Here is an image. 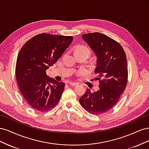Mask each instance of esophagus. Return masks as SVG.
I'll return each mask as SVG.
<instances>
[{
    "label": "esophagus",
    "mask_w": 149,
    "mask_h": 149,
    "mask_svg": "<svg viewBox=\"0 0 149 149\" xmlns=\"http://www.w3.org/2000/svg\"><path fill=\"white\" fill-rule=\"evenodd\" d=\"M68 84L70 86H77L78 84L76 83H72V82H70L68 83Z\"/></svg>",
    "instance_id": "34e87169"
}]
</instances>
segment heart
I'll list each match as a JSON object with an SVG mask.
<instances>
[{
    "mask_svg": "<svg viewBox=\"0 0 149 149\" xmlns=\"http://www.w3.org/2000/svg\"><path fill=\"white\" fill-rule=\"evenodd\" d=\"M75 52H84L86 53H87L88 55H89L90 53H91V52H90V49H89L88 47H86V46H83V45L79 46L77 48H76ZM79 73V74H83V71H80Z\"/></svg>",
    "mask_w": 149,
    "mask_h": 149,
    "instance_id": "b5f03b06",
    "label": "heart"
}]
</instances>
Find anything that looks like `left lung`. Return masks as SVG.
Segmentation results:
<instances>
[{"label": "left lung", "mask_w": 149, "mask_h": 149, "mask_svg": "<svg viewBox=\"0 0 149 149\" xmlns=\"http://www.w3.org/2000/svg\"><path fill=\"white\" fill-rule=\"evenodd\" d=\"M82 38L97 57L94 73L98 74V91H86L79 99L84 109L99 115L109 111L118 102L127 83V60L120 45L99 32L83 34Z\"/></svg>", "instance_id": "obj_1"}]
</instances>
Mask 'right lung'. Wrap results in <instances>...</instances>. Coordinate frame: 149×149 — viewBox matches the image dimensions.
Instances as JSON below:
<instances>
[{
	"mask_svg": "<svg viewBox=\"0 0 149 149\" xmlns=\"http://www.w3.org/2000/svg\"><path fill=\"white\" fill-rule=\"evenodd\" d=\"M71 36L41 33L26 42L17 59L15 74L20 91L29 105L40 112H47L59 102L65 83L47 75L73 42Z\"/></svg>",
	"mask_w": 149,
	"mask_h": 149,
	"instance_id": "obj_1",
	"label": "right lung"
}]
</instances>
